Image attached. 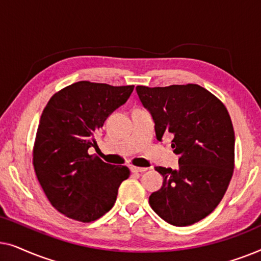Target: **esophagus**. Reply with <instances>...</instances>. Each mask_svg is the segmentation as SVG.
Wrapping results in <instances>:
<instances>
[{
    "instance_id": "34e87169",
    "label": "esophagus",
    "mask_w": 261,
    "mask_h": 261,
    "mask_svg": "<svg viewBox=\"0 0 261 261\" xmlns=\"http://www.w3.org/2000/svg\"><path fill=\"white\" fill-rule=\"evenodd\" d=\"M147 170H148L147 167H137V166L130 167V171L133 173H141V172H145V171H147Z\"/></svg>"
}]
</instances>
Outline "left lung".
Returning <instances> with one entry per match:
<instances>
[{
    "mask_svg": "<svg viewBox=\"0 0 261 261\" xmlns=\"http://www.w3.org/2000/svg\"><path fill=\"white\" fill-rule=\"evenodd\" d=\"M137 92L152 114L156 139L172 135L171 147L180 155L177 170L155 167L164 181L149 196V205L167 223L190 226L219 205L233 176L235 135L229 113L197 84L138 85Z\"/></svg>",
    "mask_w": 261,
    "mask_h": 261,
    "instance_id": "left-lung-1",
    "label": "left lung"
}]
</instances>
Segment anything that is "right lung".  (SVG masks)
Returning <instances> with one entry per match:
<instances>
[{
    "label": "right lung",
    "mask_w": 261,
    "mask_h": 261,
    "mask_svg": "<svg viewBox=\"0 0 261 261\" xmlns=\"http://www.w3.org/2000/svg\"><path fill=\"white\" fill-rule=\"evenodd\" d=\"M133 89L81 81L56 92L41 114L34 171L53 208L70 219L85 223L105 215L129 177L127 166L110 165L88 149L97 147L95 135Z\"/></svg>",
    "instance_id": "obj_1"
}]
</instances>
